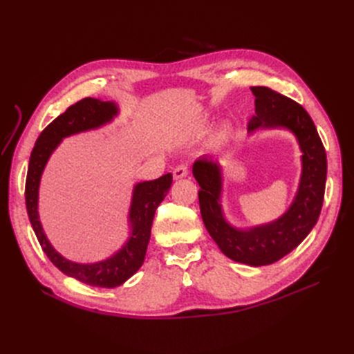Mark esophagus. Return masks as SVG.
I'll return each mask as SVG.
<instances>
[{
	"mask_svg": "<svg viewBox=\"0 0 354 354\" xmlns=\"http://www.w3.org/2000/svg\"><path fill=\"white\" fill-rule=\"evenodd\" d=\"M187 174H189V169H187V165H186V164L177 165V167L174 168V171H173V176H174L176 180L183 178V177H186Z\"/></svg>",
	"mask_w": 354,
	"mask_h": 354,
	"instance_id": "esophagus-1",
	"label": "esophagus"
}]
</instances>
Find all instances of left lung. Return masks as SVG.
Masks as SVG:
<instances>
[{
	"mask_svg": "<svg viewBox=\"0 0 354 354\" xmlns=\"http://www.w3.org/2000/svg\"><path fill=\"white\" fill-rule=\"evenodd\" d=\"M255 95V115L248 131L257 128H285L301 149V178L291 207L267 224L251 229L233 227L221 208L223 173L217 159L201 156L194 164V176L203 224L221 252L236 263L267 266L295 250L317 223L326 185V153L315 122L301 104L269 87H251Z\"/></svg>",
	"mask_w": 354,
	"mask_h": 354,
	"instance_id": "left-lung-1",
	"label": "left lung"
}]
</instances>
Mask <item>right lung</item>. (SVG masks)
Here are the masks:
<instances>
[{
  "label": "right lung",
  "mask_w": 354,
  "mask_h": 354,
  "mask_svg": "<svg viewBox=\"0 0 354 354\" xmlns=\"http://www.w3.org/2000/svg\"><path fill=\"white\" fill-rule=\"evenodd\" d=\"M116 115V103L102 102L93 97H85L69 106L66 112L59 115L39 134L34 151L30 153L25 186L26 209L32 229H34L42 251L47 254L50 261L60 272L73 277V279L100 288L120 286L142 267L149 239H151L155 211L173 185V176L168 173L156 180L142 181V183L134 186L130 214H128L131 230L130 236H128L122 248L118 250L109 259L90 264L71 261L53 248L39 221L38 192L42 171H44L51 153L55 152V149L63 138L99 128L111 122Z\"/></svg>",
  "instance_id": "obj_1"
}]
</instances>
